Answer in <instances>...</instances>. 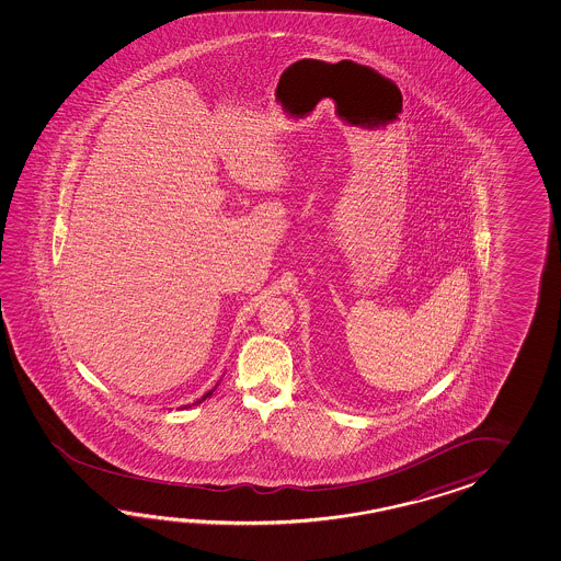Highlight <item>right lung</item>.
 Instances as JSON below:
<instances>
[{
	"label": "right lung",
	"instance_id": "add662e5",
	"mask_svg": "<svg viewBox=\"0 0 561 561\" xmlns=\"http://www.w3.org/2000/svg\"><path fill=\"white\" fill-rule=\"evenodd\" d=\"M216 389V387H215ZM215 389H213V391H208V393L204 394L203 399H201V401H196V403H203L204 399H206V397H210V394L215 393Z\"/></svg>",
	"mask_w": 561,
	"mask_h": 561
}]
</instances>
